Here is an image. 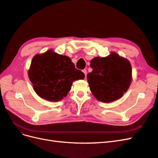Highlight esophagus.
<instances>
[{
	"mask_svg": "<svg viewBox=\"0 0 158 158\" xmlns=\"http://www.w3.org/2000/svg\"><path fill=\"white\" fill-rule=\"evenodd\" d=\"M82 72L84 73V75H85V76L86 77V74H87V71H86V70H82Z\"/></svg>",
	"mask_w": 158,
	"mask_h": 158,
	"instance_id": "34e87169",
	"label": "esophagus"
}]
</instances>
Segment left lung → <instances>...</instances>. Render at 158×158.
<instances>
[{"label":"left lung","mask_w":158,"mask_h":158,"mask_svg":"<svg viewBox=\"0 0 158 158\" xmlns=\"http://www.w3.org/2000/svg\"><path fill=\"white\" fill-rule=\"evenodd\" d=\"M90 67L92 72L87 75L88 82L92 93L98 101H116L128 90L132 69L127 60L112 53L106 57H94Z\"/></svg>","instance_id":"left-lung-1"}]
</instances>
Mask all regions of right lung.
<instances>
[{
    "instance_id": "1",
    "label": "right lung",
    "mask_w": 158,
    "mask_h": 158,
    "mask_svg": "<svg viewBox=\"0 0 158 158\" xmlns=\"http://www.w3.org/2000/svg\"><path fill=\"white\" fill-rule=\"evenodd\" d=\"M85 75L77 70L70 57L49 50L35 56L29 70L33 89L42 98L59 101L70 90L72 82Z\"/></svg>"
}]
</instances>
